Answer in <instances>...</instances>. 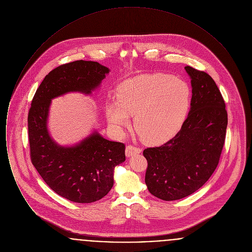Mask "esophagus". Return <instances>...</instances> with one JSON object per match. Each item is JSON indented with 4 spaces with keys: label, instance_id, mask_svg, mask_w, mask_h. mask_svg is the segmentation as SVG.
I'll use <instances>...</instances> for the list:
<instances>
[{
    "label": "esophagus",
    "instance_id": "esophagus-1",
    "mask_svg": "<svg viewBox=\"0 0 252 252\" xmlns=\"http://www.w3.org/2000/svg\"><path fill=\"white\" fill-rule=\"evenodd\" d=\"M142 152V149L133 145H127L126 147V157H131L135 154H140Z\"/></svg>",
    "mask_w": 252,
    "mask_h": 252
}]
</instances>
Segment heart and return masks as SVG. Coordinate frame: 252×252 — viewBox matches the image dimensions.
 <instances>
[{
    "label": "heart",
    "mask_w": 252,
    "mask_h": 252,
    "mask_svg": "<svg viewBox=\"0 0 252 252\" xmlns=\"http://www.w3.org/2000/svg\"><path fill=\"white\" fill-rule=\"evenodd\" d=\"M189 84L171 74H140L119 85L116 102L108 103L106 115L116 131L130 125L145 144L166 142L180 130L191 106Z\"/></svg>",
    "instance_id": "obj_1"
}]
</instances>
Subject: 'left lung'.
I'll use <instances>...</instances> for the list:
<instances>
[{"label": "left lung", "mask_w": 252, "mask_h": 252, "mask_svg": "<svg viewBox=\"0 0 252 252\" xmlns=\"http://www.w3.org/2000/svg\"><path fill=\"white\" fill-rule=\"evenodd\" d=\"M185 70L192 89L186 120L167 143L144 150L148 191L166 201L192 194L210 179L218 165L228 125L225 101L215 80L191 66Z\"/></svg>", "instance_id": "obj_1"}]
</instances>
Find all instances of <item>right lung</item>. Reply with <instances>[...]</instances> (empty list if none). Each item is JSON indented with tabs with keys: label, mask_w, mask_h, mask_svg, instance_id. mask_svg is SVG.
Listing matches in <instances>:
<instances>
[{
	"label": "right lung",
	"mask_w": 252,
	"mask_h": 252,
	"mask_svg": "<svg viewBox=\"0 0 252 252\" xmlns=\"http://www.w3.org/2000/svg\"><path fill=\"white\" fill-rule=\"evenodd\" d=\"M108 72L94 61L60 65L40 83L28 112L31 161L54 192L72 202L92 203L108 194L113 186L114 167L126 160V146L97 132L71 147L60 146L47 128L51 100L70 92L90 94Z\"/></svg>",
	"instance_id": "right-lung-1"
}]
</instances>
